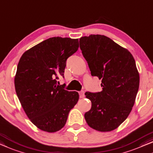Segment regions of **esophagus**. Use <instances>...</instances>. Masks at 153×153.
Wrapping results in <instances>:
<instances>
[{"instance_id":"34e87169","label":"esophagus","mask_w":153,"mask_h":153,"mask_svg":"<svg viewBox=\"0 0 153 153\" xmlns=\"http://www.w3.org/2000/svg\"><path fill=\"white\" fill-rule=\"evenodd\" d=\"M84 91H83V90H82V91H81V92H79V97H80V98H83L84 97H85V94H84Z\"/></svg>"}]
</instances>
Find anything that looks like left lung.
I'll return each instance as SVG.
<instances>
[{"label":"left lung","instance_id":"left-lung-1","mask_svg":"<svg viewBox=\"0 0 153 153\" xmlns=\"http://www.w3.org/2000/svg\"><path fill=\"white\" fill-rule=\"evenodd\" d=\"M82 54L92 76L101 79L102 91L86 92L92 107L84 117L100 132L116 129L133 107L139 86V74L131 53L108 37L91 34L79 39Z\"/></svg>","mask_w":153,"mask_h":153}]
</instances>
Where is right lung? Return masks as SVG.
I'll list each match as a JSON object with an SVG mask.
<instances>
[{
    "mask_svg": "<svg viewBox=\"0 0 153 153\" xmlns=\"http://www.w3.org/2000/svg\"><path fill=\"white\" fill-rule=\"evenodd\" d=\"M79 48V40L52 37L23 53L14 77L16 94L33 124L43 131L55 132L65 125L79 93L57 85L66 61Z\"/></svg>",
    "mask_w": 153,
    "mask_h": 153,
    "instance_id": "obj_1",
    "label": "right lung"
}]
</instances>
